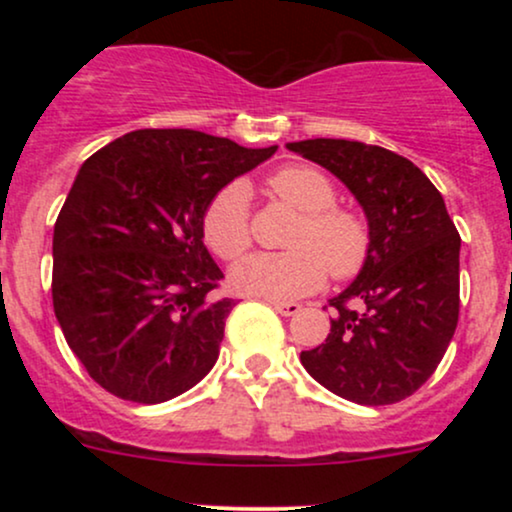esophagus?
Segmentation results:
<instances>
[{"label": "esophagus", "mask_w": 512, "mask_h": 512, "mask_svg": "<svg viewBox=\"0 0 512 512\" xmlns=\"http://www.w3.org/2000/svg\"><path fill=\"white\" fill-rule=\"evenodd\" d=\"M269 305H272V308L276 310V313H279V315H286V317H291V315L301 313V305H298V303H286V301H269Z\"/></svg>", "instance_id": "34e87169"}]
</instances>
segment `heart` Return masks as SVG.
I'll return each instance as SVG.
<instances>
[{
	"mask_svg": "<svg viewBox=\"0 0 512 512\" xmlns=\"http://www.w3.org/2000/svg\"><path fill=\"white\" fill-rule=\"evenodd\" d=\"M267 190L301 214L286 238L289 252H257L231 272L240 293L293 301L320 289L327 274L351 279L366 267L370 226L354 209L337 207V187L313 166H286L269 175ZM202 238L221 260H238L252 243L248 190L221 187L202 214Z\"/></svg>",
	"mask_w": 512,
	"mask_h": 512,
	"instance_id": "heart-1",
	"label": "heart"
}]
</instances>
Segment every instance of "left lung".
<instances>
[{"label": "left lung", "mask_w": 512, "mask_h": 512, "mask_svg": "<svg viewBox=\"0 0 512 512\" xmlns=\"http://www.w3.org/2000/svg\"><path fill=\"white\" fill-rule=\"evenodd\" d=\"M354 192L370 226L366 267L332 298L325 344L301 351L322 387L380 407L414 395L438 368L460 317V233L443 195L409 158L346 139L286 144Z\"/></svg>", "instance_id": "8db88e82"}]
</instances>
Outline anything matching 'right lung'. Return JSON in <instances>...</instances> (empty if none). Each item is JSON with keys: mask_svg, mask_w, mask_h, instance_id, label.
<instances>
[{"mask_svg": "<svg viewBox=\"0 0 512 512\" xmlns=\"http://www.w3.org/2000/svg\"><path fill=\"white\" fill-rule=\"evenodd\" d=\"M276 151L197 129H137L81 166L52 236L64 339L110 395L158 404L219 358L233 298L202 243L209 199Z\"/></svg>", "mask_w": 512, "mask_h": 512, "instance_id": "add662e5", "label": "right lung"}]
</instances>
